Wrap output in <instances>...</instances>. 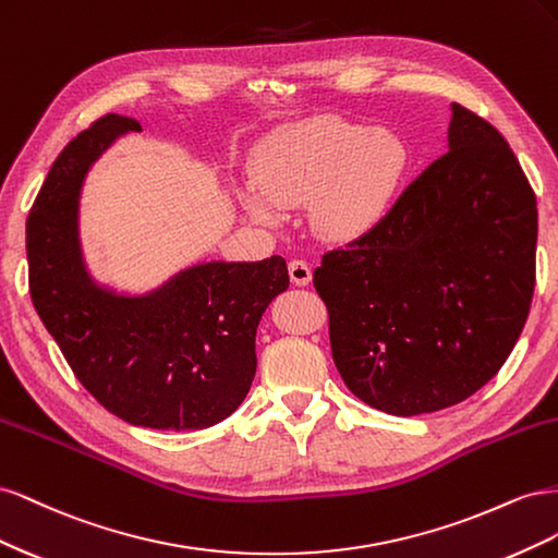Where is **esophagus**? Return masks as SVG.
Wrapping results in <instances>:
<instances>
[{
	"label": "esophagus",
	"mask_w": 558,
	"mask_h": 558,
	"mask_svg": "<svg viewBox=\"0 0 558 558\" xmlns=\"http://www.w3.org/2000/svg\"><path fill=\"white\" fill-rule=\"evenodd\" d=\"M289 275L295 286H307L312 281V267L305 260H291Z\"/></svg>",
	"instance_id": "obj_1"
}]
</instances>
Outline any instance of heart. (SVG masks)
Instances as JSON below:
<instances>
[{"instance_id": "heart-1", "label": "heart", "mask_w": 558, "mask_h": 558, "mask_svg": "<svg viewBox=\"0 0 558 558\" xmlns=\"http://www.w3.org/2000/svg\"><path fill=\"white\" fill-rule=\"evenodd\" d=\"M410 146L396 130L337 116H312L275 130L253 154V181L240 202L258 223L277 226L283 207L307 202L318 240H361L391 214L410 170Z\"/></svg>"}]
</instances>
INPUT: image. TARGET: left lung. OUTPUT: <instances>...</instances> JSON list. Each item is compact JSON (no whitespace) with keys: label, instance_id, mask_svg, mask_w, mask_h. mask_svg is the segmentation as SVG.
Returning a JSON list of instances; mask_svg holds the SVG:
<instances>
[{"label":"left lung","instance_id":"left-lung-1","mask_svg":"<svg viewBox=\"0 0 558 558\" xmlns=\"http://www.w3.org/2000/svg\"><path fill=\"white\" fill-rule=\"evenodd\" d=\"M447 146L379 228L328 251L314 272L344 384L396 416L480 391L533 300L537 207L510 144L451 105Z\"/></svg>","mask_w":558,"mask_h":558}]
</instances>
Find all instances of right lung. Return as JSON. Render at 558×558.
I'll return each mask as SVG.
<instances>
[{
    "label": "right lung",
    "mask_w": 558,
    "mask_h": 558,
    "mask_svg": "<svg viewBox=\"0 0 558 558\" xmlns=\"http://www.w3.org/2000/svg\"><path fill=\"white\" fill-rule=\"evenodd\" d=\"M140 121L107 113L64 146L27 216L29 293L78 381L132 426L199 430L230 416L256 375V330L289 289L281 256L205 260L146 293L99 283L81 246L90 167Z\"/></svg>",
    "instance_id": "1"
}]
</instances>
